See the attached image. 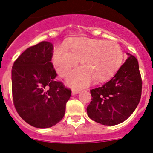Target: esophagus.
<instances>
[{
    "label": "esophagus",
    "instance_id": "34e87169",
    "mask_svg": "<svg viewBox=\"0 0 153 153\" xmlns=\"http://www.w3.org/2000/svg\"><path fill=\"white\" fill-rule=\"evenodd\" d=\"M79 92V90H72V95H76V94H78Z\"/></svg>",
    "mask_w": 153,
    "mask_h": 153
}]
</instances>
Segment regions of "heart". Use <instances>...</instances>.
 <instances>
[{
  "label": "heart",
  "instance_id": "heart-1",
  "mask_svg": "<svg viewBox=\"0 0 153 153\" xmlns=\"http://www.w3.org/2000/svg\"><path fill=\"white\" fill-rule=\"evenodd\" d=\"M123 53L114 41L89 37L73 40L67 48L59 46L54 50L52 61L61 77L67 76L80 61L82 68L74 70L67 79L68 85L74 88H83L95 82H104L111 78L121 67Z\"/></svg>",
  "mask_w": 153,
  "mask_h": 153
}]
</instances>
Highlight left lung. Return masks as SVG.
<instances>
[{
	"mask_svg": "<svg viewBox=\"0 0 153 153\" xmlns=\"http://www.w3.org/2000/svg\"><path fill=\"white\" fill-rule=\"evenodd\" d=\"M128 57L115 76L102 87L90 90L92 101L87 115L97 123L114 126L123 122L140 102L142 79L137 58Z\"/></svg>",
	"mask_w": 153,
	"mask_h": 153,
	"instance_id": "8db88e82",
	"label": "left lung"
}]
</instances>
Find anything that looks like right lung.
I'll use <instances>...</instances> for the list:
<instances>
[{
	"mask_svg": "<svg viewBox=\"0 0 153 153\" xmlns=\"http://www.w3.org/2000/svg\"><path fill=\"white\" fill-rule=\"evenodd\" d=\"M53 51V45L42 41L22 53L11 70L15 108L24 121L39 128L51 127L62 119L71 95L62 82L54 80Z\"/></svg>",
	"mask_w": 153,
	"mask_h": 153,
	"instance_id": "add662e5",
	"label": "right lung"
}]
</instances>
